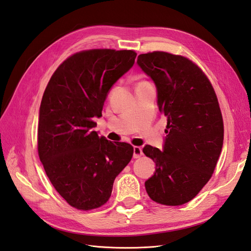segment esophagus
<instances>
[{
    "instance_id": "obj_1",
    "label": "esophagus",
    "mask_w": 251,
    "mask_h": 251,
    "mask_svg": "<svg viewBox=\"0 0 251 251\" xmlns=\"http://www.w3.org/2000/svg\"><path fill=\"white\" fill-rule=\"evenodd\" d=\"M142 156V149L140 147H134V154L133 157L135 159L140 158Z\"/></svg>"
}]
</instances>
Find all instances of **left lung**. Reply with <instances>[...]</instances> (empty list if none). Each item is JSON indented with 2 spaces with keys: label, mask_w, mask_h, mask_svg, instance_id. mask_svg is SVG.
I'll use <instances>...</instances> for the list:
<instances>
[{
  "label": "left lung",
  "mask_w": 251,
  "mask_h": 251,
  "mask_svg": "<svg viewBox=\"0 0 251 251\" xmlns=\"http://www.w3.org/2000/svg\"><path fill=\"white\" fill-rule=\"evenodd\" d=\"M137 64L154 80L159 111L168 120L163 151L142 150L156 163L144 185L153 201L178 206L193 200L212 176L223 147L222 113L211 82L193 60L154 51L140 54Z\"/></svg>",
  "instance_id": "left-lung-1"
}]
</instances>
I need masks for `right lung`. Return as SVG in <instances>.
I'll return each mask as SVG.
<instances>
[{"mask_svg": "<svg viewBox=\"0 0 251 251\" xmlns=\"http://www.w3.org/2000/svg\"><path fill=\"white\" fill-rule=\"evenodd\" d=\"M134 50L91 49L58 66L42 98L37 151L47 176L66 202L79 210L102 206L114 180L133 157L130 143L93 131L109 90L133 67Z\"/></svg>", "mask_w": 251, "mask_h": 251, "instance_id": "obj_1", "label": "right lung"}]
</instances>
